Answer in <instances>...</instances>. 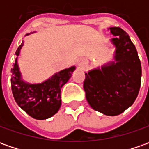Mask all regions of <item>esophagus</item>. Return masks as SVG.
<instances>
[{
  "instance_id": "esophagus-1",
  "label": "esophagus",
  "mask_w": 149,
  "mask_h": 149,
  "mask_svg": "<svg viewBox=\"0 0 149 149\" xmlns=\"http://www.w3.org/2000/svg\"><path fill=\"white\" fill-rule=\"evenodd\" d=\"M77 64H78V66L81 68H86V67L87 66L88 62L85 58H80V59H78V61H77Z\"/></svg>"
}]
</instances>
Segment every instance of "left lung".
I'll list each match as a JSON object with an SVG mask.
<instances>
[{"label":"left lung","instance_id":"8db88e82","mask_svg":"<svg viewBox=\"0 0 149 149\" xmlns=\"http://www.w3.org/2000/svg\"><path fill=\"white\" fill-rule=\"evenodd\" d=\"M114 37V61L86 72L83 87L92 109L107 116H117L130 108L138 96L141 63L134 45L118 27L108 28Z\"/></svg>","mask_w":149,"mask_h":149}]
</instances>
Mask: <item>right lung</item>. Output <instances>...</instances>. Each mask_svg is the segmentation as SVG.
<instances>
[{
    "instance_id": "right-lung-1",
    "label": "right lung",
    "mask_w": 149,
    "mask_h": 149,
    "mask_svg": "<svg viewBox=\"0 0 149 149\" xmlns=\"http://www.w3.org/2000/svg\"><path fill=\"white\" fill-rule=\"evenodd\" d=\"M27 34L26 36L29 35ZM24 41L17 49L19 56ZM76 67L59 71L45 81L37 84L25 82L18 64V57L11 69V89L17 104L29 116L37 120H45L58 113L61 106V88L68 82Z\"/></svg>"
}]
</instances>
